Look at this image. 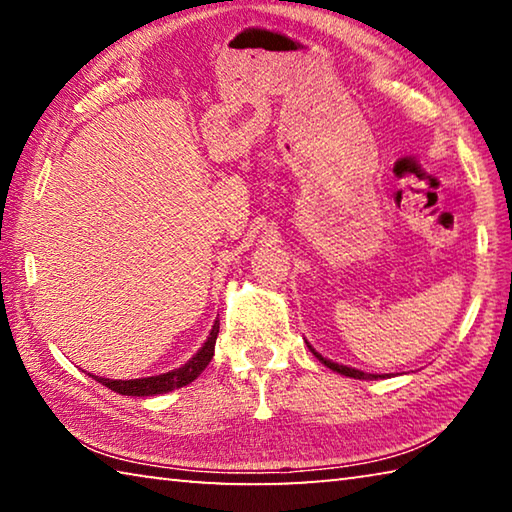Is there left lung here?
<instances>
[{"instance_id":"obj_1","label":"left lung","mask_w":512,"mask_h":512,"mask_svg":"<svg viewBox=\"0 0 512 512\" xmlns=\"http://www.w3.org/2000/svg\"><path fill=\"white\" fill-rule=\"evenodd\" d=\"M309 350L314 352V357H316L320 363H325L327 368L336 370V372H339V375H345V377H354V379H377V377H381V375H370V372H363V370H357V368L341 366V363H334V361H329V359H325V357H323V354H318L314 348H311V345H309Z\"/></svg>"}]
</instances>
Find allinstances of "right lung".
<instances>
[{
    "label": "right lung",
    "instance_id": "add662e5",
    "mask_svg": "<svg viewBox=\"0 0 512 512\" xmlns=\"http://www.w3.org/2000/svg\"><path fill=\"white\" fill-rule=\"evenodd\" d=\"M216 336H219V323H214L210 336H207V341L203 343V348L198 350L194 357L185 363V366L164 372V375L142 377V379H106V377H94V375L92 377L97 379L99 384H103L119 395L151 397V395L169 393L173 388H183L187 384H192V381L207 368V363H210L214 357Z\"/></svg>",
    "mask_w": 512,
    "mask_h": 512
}]
</instances>
